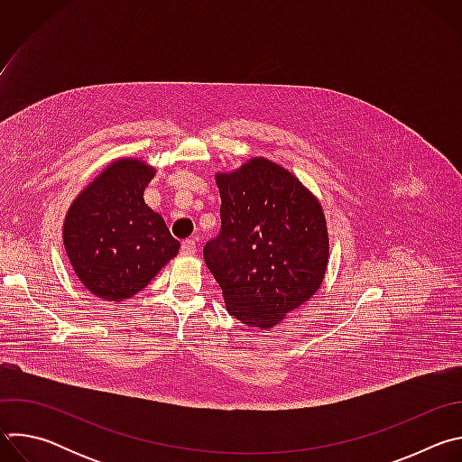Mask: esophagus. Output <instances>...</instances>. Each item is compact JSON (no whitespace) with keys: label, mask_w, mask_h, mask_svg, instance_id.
Here are the masks:
<instances>
[{"label":"esophagus","mask_w":462,"mask_h":462,"mask_svg":"<svg viewBox=\"0 0 462 462\" xmlns=\"http://www.w3.org/2000/svg\"><path fill=\"white\" fill-rule=\"evenodd\" d=\"M197 252V243L193 239H188L180 245V254L182 255H193Z\"/></svg>","instance_id":"esophagus-1"}]
</instances>
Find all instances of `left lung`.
Masks as SVG:
<instances>
[{
	"label": "left lung",
	"mask_w": 462,
	"mask_h": 462,
	"mask_svg": "<svg viewBox=\"0 0 462 462\" xmlns=\"http://www.w3.org/2000/svg\"><path fill=\"white\" fill-rule=\"evenodd\" d=\"M221 234L205 261L232 316L274 328L309 301L328 263L327 221L318 197L287 168L252 157L217 171Z\"/></svg>",
	"instance_id": "8db88e82"
}]
</instances>
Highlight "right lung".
I'll return each instance as SVG.
<instances>
[{
    "mask_svg": "<svg viewBox=\"0 0 462 462\" xmlns=\"http://www.w3.org/2000/svg\"><path fill=\"white\" fill-rule=\"evenodd\" d=\"M153 177L155 168L141 157L115 159L65 214V254L84 289L100 300L134 298L180 248L144 201Z\"/></svg>",
    "mask_w": 462,
    "mask_h": 462,
    "instance_id": "add662e5",
    "label": "right lung"
}]
</instances>
